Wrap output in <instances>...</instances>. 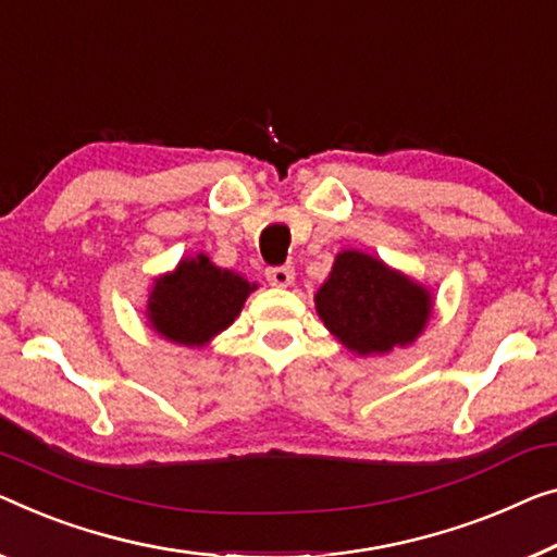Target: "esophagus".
<instances>
[{"label":"esophagus","mask_w":557,"mask_h":557,"mask_svg":"<svg viewBox=\"0 0 557 557\" xmlns=\"http://www.w3.org/2000/svg\"><path fill=\"white\" fill-rule=\"evenodd\" d=\"M264 277L270 280V285L287 287V285H293L295 270H293V264H272V268L264 270Z\"/></svg>","instance_id":"1"}]
</instances>
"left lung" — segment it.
Instances as JSON below:
<instances>
[{
	"instance_id": "left-lung-1",
	"label": "left lung",
	"mask_w": 557,
	"mask_h": 557,
	"mask_svg": "<svg viewBox=\"0 0 557 557\" xmlns=\"http://www.w3.org/2000/svg\"><path fill=\"white\" fill-rule=\"evenodd\" d=\"M314 302L332 335L360 355L412 343L433 307L428 289L355 250L337 255Z\"/></svg>"
}]
</instances>
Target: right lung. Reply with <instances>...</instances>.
<instances>
[{
	"mask_svg": "<svg viewBox=\"0 0 557 557\" xmlns=\"http://www.w3.org/2000/svg\"><path fill=\"white\" fill-rule=\"evenodd\" d=\"M255 285L220 270L199 255L182 260L177 272L157 280L149 295V320L157 332L180 345H205L232 325Z\"/></svg>",
	"mask_w": 557,
	"mask_h": 557,
	"instance_id": "1",
	"label": "right lung"
}]
</instances>
